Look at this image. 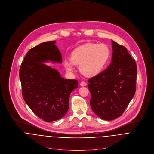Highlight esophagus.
<instances>
[{
	"instance_id": "obj_1",
	"label": "esophagus",
	"mask_w": 154,
	"mask_h": 154,
	"mask_svg": "<svg viewBox=\"0 0 154 154\" xmlns=\"http://www.w3.org/2000/svg\"><path fill=\"white\" fill-rule=\"evenodd\" d=\"M80 85H81V86H82V87H85V86H86V85H87V83H86V82H84V81H82V82H81Z\"/></svg>"
}]
</instances>
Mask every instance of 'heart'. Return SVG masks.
Wrapping results in <instances>:
<instances>
[{
	"instance_id": "1",
	"label": "heart",
	"mask_w": 154,
	"mask_h": 154,
	"mask_svg": "<svg viewBox=\"0 0 154 154\" xmlns=\"http://www.w3.org/2000/svg\"><path fill=\"white\" fill-rule=\"evenodd\" d=\"M109 56L110 50L106 44L88 43L76 48L70 54V61H64V66L67 72H73V65H78L82 75L93 77L103 70Z\"/></svg>"
}]
</instances>
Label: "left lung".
Masks as SVG:
<instances>
[{
	"label": "left lung",
	"instance_id": "obj_1",
	"mask_svg": "<svg viewBox=\"0 0 154 154\" xmlns=\"http://www.w3.org/2000/svg\"><path fill=\"white\" fill-rule=\"evenodd\" d=\"M110 65L90 78V106L101 119L112 120L126 110L136 92L137 66L127 48L112 40Z\"/></svg>",
	"mask_w": 154,
	"mask_h": 154
}]
</instances>
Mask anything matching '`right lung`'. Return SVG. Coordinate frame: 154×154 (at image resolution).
Masks as SVG:
<instances>
[{
	"label": "right lung",
	"mask_w": 154,
	"mask_h": 154,
	"mask_svg": "<svg viewBox=\"0 0 154 154\" xmlns=\"http://www.w3.org/2000/svg\"><path fill=\"white\" fill-rule=\"evenodd\" d=\"M56 42H47L31 48L20 69L23 98L29 109L45 122L63 117L69 109L71 92L78 87L75 79H66L44 63H62Z\"/></svg>",
	"instance_id": "right-lung-1"
}]
</instances>
